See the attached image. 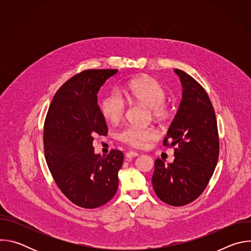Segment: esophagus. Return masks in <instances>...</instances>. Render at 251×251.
<instances>
[{
    "mask_svg": "<svg viewBox=\"0 0 251 251\" xmlns=\"http://www.w3.org/2000/svg\"><path fill=\"white\" fill-rule=\"evenodd\" d=\"M139 154L138 153H136V152H134V151H129V152H127L126 153V158H129V159H131V158H135V157H137Z\"/></svg>",
    "mask_w": 251,
    "mask_h": 251,
    "instance_id": "34e87169",
    "label": "esophagus"
}]
</instances>
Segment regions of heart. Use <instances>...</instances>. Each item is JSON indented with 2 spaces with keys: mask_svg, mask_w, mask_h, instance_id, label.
Listing matches in <instances>:
<instances>
[{
  "mask_svg": "<svg viewBox=\"0 0 251 251\" xmlns=\"http://www.w3.org/2000/svg\"><path fill=\"white\" fill-rule=\"evenodd\" d=\"M126 94L135 103L148 107L152 117L157 121H166L170 117V109L165 103L168 93L166 88L155 78L142 76L132 80L125 88ZM101 113L110 123H118L125 115L126 102L118 91L107 94L101 102ZM118 139L136 148H142L146 143L157 138L154 128H138L128 126L121 130Z\"/></svg>",
  "mask_w": 251,
  "mask_h": 251,
  "instance_id": "b5f03b06",
  "label": "heart"
}]
</instances>
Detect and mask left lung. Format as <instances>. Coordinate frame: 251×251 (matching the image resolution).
Instances as JSON below:
<instances>
[{"mask_svg":"<svg viewBox=\"0 0 251 251\" xmlns=\"http://www.w3.org/2000/svg\"><path fill=\"white\" fill-rule=\"evenodd\" d=\"M183 87L182 101L164 145L175 147V160L155 162L152 185L158 198L181 206L198 199L216 169L220 141L216 113L207 93L191 75L174 69Z\"/></svg>","mask_w":251,"mask_h":251,"instance_id":"left-lung-1","label":"left lung"}]
</instances>
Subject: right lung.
Here are the masks:
<instances>
[{
  "label": "right lung",
  "mask_w": 251,
  "mask_h": 251,
  "mask_svg": "<svg viewBox=\"0 0 251 251\" xmlns=\"http://www.w3.org/2000/svg\"><path fill=\"white\" fill-rule=\"evenodd\" d=\"M118 69H88L68 79L55 93L44 127L47 164L57 187L75 204L95 208L109 201L118 189L123 153H94L95 135L107 125L97 92Z\"/></svg>",
  "instance_id": "1"
}]
</instances>
